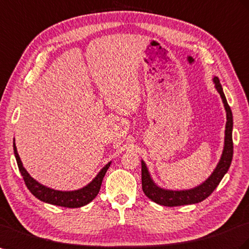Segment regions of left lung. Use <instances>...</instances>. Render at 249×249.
<instances>
[{"label": "left lung", "mask_w": 249, "mask_h": 249, "mask_svg": "<svg viewBox=\"0 0 249 249\" xmlns=\"http://www.w3.org/2000/svg\"><path fill=\"white\" fill-rule=\"evenodd\" d=\"M213 83L217 91L220 93L221 98H222L226 111L227 122L225 125L224 149L222 156H221V159L216 169H214L211 176L202 184H200L197 187H194L192 190L185 191H170L157 186L152 180L145 163L143 161H141V182H142V191L147 198L154 201V202H156L157 204L173 207L199 203L201 201L206 199L214 191V189L220 183V181L224 177V175L227 173L228 169H230L233 154L232 113L231 107L227 104L222 86H221L220 80L217 76L213 77Z\"/></svg>", "instance_id": "1"}]
</instances>
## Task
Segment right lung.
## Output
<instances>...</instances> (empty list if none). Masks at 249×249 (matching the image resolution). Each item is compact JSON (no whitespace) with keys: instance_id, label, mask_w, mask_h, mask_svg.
<instances>
[{"instance_id":"right-lung-1","label":"right lung","mask_w":249,"mask_h":249,"mask_svg":"<svg viewBox=\"0 0 249 249\" xmlns=\"http://www.w3.org/2000/svg\"><path fill=\"white\" fill-rule=\"evenodd\" d=\"M13 151H15L17 163L25 181V184L28 187V190L31 192L33 196H36L37 199L43 201V202L69 208L82 207L86 204L90 203L91 201L97 196V194L100 190V185H102L103 182V179L111 164V162L106 164L97 174V176L94 178L88 185L83 187V189L71 192H62L49 189V187L38 183L36 180L33 179L23 166L15 142H13Z\"/></svg>"}]
</instances>
